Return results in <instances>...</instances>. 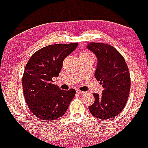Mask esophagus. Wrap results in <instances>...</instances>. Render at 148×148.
I'll return each instance as SVG.
<instances>
[{
    "label": "esophagus",
    "mask_w": 148,
    "mask_h": 148,
    "mask_svg": "<svg viewBox=\"0 0 148 148\" xmlns=\"http://www.w3.org/2000/svg\"><path fill=\"white\" fill-rule=\"evenodd\" d=\"M77 92L78 93L79 95H83V94H84V92L81 91V90H77Z\"/></svg>",
    "instance_id": "obj_1"
}]
</instances>
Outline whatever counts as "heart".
Returning <instances> with one entry per match:
<instances>
[{
  "mask_svg": "<svg viewBox=\"0 0 148 148\" xmlns=\"http://www.w3.org/2000/svg\"><path fill=\"white\" fill-rule=\"evenodd\" d=\"M87 55H92V54L89 52L84 51V52H82L81 54H80V56H87Z\"/></svg>",
  "mask_w": 148,
  "mask_h": 148,
  "instance_id": "1",
  "label": "heart"
}]
</instances>
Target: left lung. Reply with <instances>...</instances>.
I'll return each mask as SVG.
<instances>
[{
    "instance_id": "left-lung-1",
    "label": "left lung",
    "mask_w": 148,
    "mask_h": 148,
    "mask_svg": "<svg viewBox=\"0 0 148 148\" xmlns=\"http://www.w3.org/2000/svg\"><path fill=\"white\" fill-rule=\"evenodd\" d=\"M87 47L97 56L95 77L103 88L100 95L93 94L95 102L89 110L96 118H114L122 111L128 100L131 85L128 66L122 55L108 44L91 42Z\"/></svg>"
}]
</instances>
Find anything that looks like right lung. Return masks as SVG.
I'll return each instance as SVG.
<instances>
[{
	"mask_svg": "<svg viewBox=\"0 0 148 148\" xmlns=\"http://www.w3.org/2000/svg\"><path fill=\"white\" fill-rule=\"evenodd\" d=\"M77 45V42L48 45L36 51L26 64L22 77L24 98L33 115L40 119L61 117L75 96L74 89L60 90L52 79L58 77L64 58Z\"/></svg>",
	"mask_w": 148,
	"mask_h": 148,
	"instance_id": "obj_1",
	"label": "right lung"
}]
</instances>
